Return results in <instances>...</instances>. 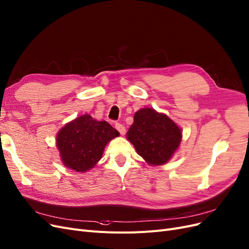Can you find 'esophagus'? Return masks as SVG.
Instances as JSON below:
<instances>
[{
  "label": "esophagus",
  "instance_id": "1",
  "mask_svg": "<svg viewBox=\"0 0 249 249\" xmlns=\"http://www.w3.org/2000/svg\"><path fill=\"white\" fill-rule=\"evenodd\" d=\"M115 127H116V129H117V130L120 132V134H121V135H124V134L126 133V129H125L124 125L120 124V123H116Z\"/></svg>",
  "mask_w": 249,
  "mask_h": 249
}]
</instances>
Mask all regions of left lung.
Here are the masks:
<instances>
[{"mask_svg": "<svg viewBox=\"0 0 249 249\" xmlns=\"http://www.w3.org/2000/svg\"><path fill=\"white\" fill-rule=\"evenodd\" d=\"M126 137L146 163L160 166L166 164L179 148L182 131L167 115L143 107L134 114Z\"/></svg>", "mask_w": 249, "mask_h": 249, "instance_id": "1", "label": "left lung"}]
</instances>
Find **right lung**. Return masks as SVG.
Wrapping results in <instances>:
<instances>
[{"label": "right lung", "instance_id": "1", "mask_svg": "<svg viewBox=\"0 0 249 249\" xmlns=\"http://www.w3.org/2000/svg\"><path fill=\"white\" fill-rule=\"evenodd\" d=\"M120 133L107 121L83 115L67 123L56 135L60 160L67 168L87 172L103 157L106 145Z\"/></svg>", "mask_w": 249, "mask_h": 249}]
</instances>
